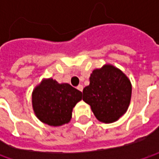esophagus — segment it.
Segmentation results:
<instances>
[{
    "instance_id": "34e87169",
    "label": "esophagus",
    "mask_w": 159,
    "mask_h": 159,
    "mask_svg": "<svg viewBox=\"0 0 159 159\" xmlns=\"http://www.w3.org/2000/svg\"><path fill=\"white\" fill-rule=\"evenodd\" d=\"M77 89H78V90H80V92H82V90H83V86H82V85H79V86L77 87Z\"/></svg>"
}]
</instances>
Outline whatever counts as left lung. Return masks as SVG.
Segmentation results:
<instances>
[{"mask_svg": "<svg viewBox=\"0 0 159 159\" xmlns=\"http://www.w3.org/2000/svg\"><path fill=\"white\" fill-rule=\"evenodd\" d=\"M132 95L128 77L110 64L95 69L89 77V85L83 89V101L95 118L109 124L119 120L127 111Z\"/></svg>", "mask_w": 159, "mask_h": 159, "instance_id": "obj_1", "label": "left lung"}]
</instances>
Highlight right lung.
Returning a JSON list of instances; mask_svg holds the SVG:
<instances>
[{
  "label": "right lung",
  "instance_id": "1",
  "mask_svg": "<svg viewBox=\"0 0 159 159\" xmlns=\"http://www.w3.org/2000/svg\"><path fill=\"white\" fill-rule=\"evenodd\" d=\"M81 99L80 91L68 83H58L52 78L43 79L32 93L35 116L42 123L51 126L69 123L73 108Z\"/></svg>",
  "mask_w": 159,
  "mask_h": 159
}]
</instances>
